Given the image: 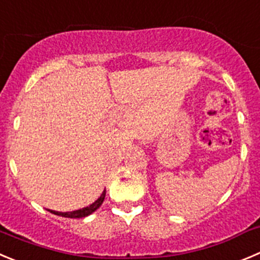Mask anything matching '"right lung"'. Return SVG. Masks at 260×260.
Instances as JSON below:
<instances>
[{"mask_svg":"<svg viewBox=\"0 0 260 260\" xmlns=\"http://www.w3.org/2000/svg\"><path fill=\"white\" fill-rule=\"evenodd\" d=\"M105 195H106V190L103 191V193L100 195V198L97 199L94 203H92L91 205H88V207L86 208H82V209H78V210H73V212H55V210H50L52 214H56V215H60V217H65V218H84L87 217V215L92 214L93 212H96L99 208L101 207V204H103L104 199H105Z\"/></svg>","mask_w":260,"mask_h":260,"instance_id":"1","label":"right lung"}]
</instances>
